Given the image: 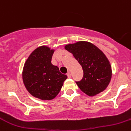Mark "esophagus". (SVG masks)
<instances>
[{"instance_id":"1","label":"esophagus","mask_w":131,"mask_h":131,"mask_svg":"<svg viewBox=\"0 0 131 131\" xmlns=\"http://www.w3.org/2000/svg\"><path fill=\"white\" fill-rule=\"evenodd\" d=\"M67 76H68V78H71V74H70V72H68L67 73Z\"/></svg>"}]
</instances>
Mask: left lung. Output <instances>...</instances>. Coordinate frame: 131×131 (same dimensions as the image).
<instances>
[{
	"label": "left lung",
	"instance_id": "1",
	"mask_svg": "<svg viewBox=\"0 0 131 131\" xmlns=\"http://www.w3.org/2000/svg\"><path fill=\"white\" fill-rule=\"evenodd\" d=\"M83 70V78L76 82L78 87L89 96L104 91L111 82L112 72L109 60L100 48L88 41H78L64 46Z\"/></svg>",
	"mask_w": 131,
	"mask_h": 131
}]
</instances>
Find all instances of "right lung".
I'll list each match as a JSON object with an SVG mask.
<instances>
[{
	"mask_svg": "<svg viewBox=\"0 0 131 131\" xmlns=\"http://www.w3.org/2000/svg\"><path fill=\"white\" fill-rule=\"evenodd\" d=\"M54 49L41 46L35 49L24 63L23 80L30 94L41 100L54 99L61 89L67 75L52 64Z\"/></svg>",
	"mask_w": 131,
	"mask_h": 131,
	"instance_id": "1",
	"label": "right lung"
}]
</instances>
